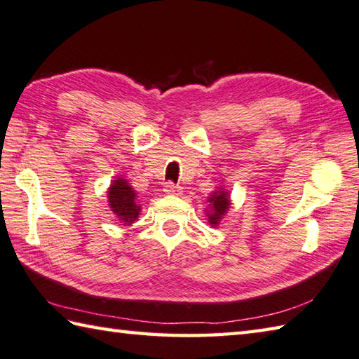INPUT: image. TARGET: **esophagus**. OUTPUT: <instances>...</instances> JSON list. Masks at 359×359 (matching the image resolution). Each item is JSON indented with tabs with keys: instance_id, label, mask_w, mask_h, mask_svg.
<instances>
[{
	"instance_id": "obj_1",
	"label": "esophagus",
	"mask_w": 359,
	"mask_h": 359,
	"mask_svg": "<svg viewBox=\"0 0 359 359\" xmlns=\"http://www.w3.org/2000/svg\"><path fill=\"white\" fill-rule=\"evenodd\" d=\"M164 192L168 194V195H180L181 187L178 184H173L172 181H168V182H165V186H164Z\"/></svg>"
}]
</instances>
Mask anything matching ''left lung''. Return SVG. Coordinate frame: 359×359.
<instances>
[{
	"label": "left lung",
	"instance_id": "obj_1",
	"mask_svg": "<svg viewBox=\"0 0 359 359\" xmlns=\"http://www.w3.org/2000/svg\"><path fill=\"white\" fill-rule=\"evenodd\" d=\"M209 203H211V205H209L208 209V222L209 225L217 226L220 220L223 219V215L226 214L229 205H231V203H229V192L223 191V189L212 192L211 197H209Z\"/></svg>",
	"mask_w": 359,
	"mask_h": 359
}]
</instances>
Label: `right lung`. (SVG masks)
Here are the masks:
<instances>
[{
    "mask_svg": "<svg viewBox=\"0 0 359 359\" xmlns=\"http://www.w3.org/2000/svg\"><path fill=\"white\" fill-rule=\"evenodd\" d=\"M136 198V192L123 178H117L107 191V201H109L111 211L117 215L118 220L128 223V225H131L139 217L140 206L137 205Z\"/></svg>",
    "mask_w": 359,
    "mask_h": 359,
    "instance_id": "obj_1",
    "label": "right lung"
}]
</instances>
